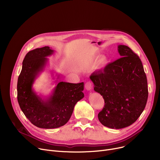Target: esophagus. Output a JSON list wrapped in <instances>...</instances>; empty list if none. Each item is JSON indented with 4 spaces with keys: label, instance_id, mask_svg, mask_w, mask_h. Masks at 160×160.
<instances>
[{
    "label": "esophagus",
    "instance_id": "obj_1",
    "mask_svg": "<svg viewBox=\"0 0 160 160\" xmlns=\"http://www.w3.org/2000/svg\"><path fill=\"white\" fill-rule=\"evenodd\" d=\"M85 88L88 91L91 90V89H92V83L90 82H88L86 83V85H85Z\"/></svg>",
    "mask_w": 160,
    "mask_h": 160
}]
</instances>
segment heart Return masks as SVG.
I'll use <instances>...</instances> for the list:
<instances>
[{
    "label": "heart",
    "mask_w": 160,
    "mask_h": 160,
    "mask_svg": "<svg viewBox=\"0 0 160 160\" xmlns=\"http://www.w3.org/2000/svg\"><path fill=\"white\" fill-rule=\"evenodd\" d=\"M97 57V55L94 56L93 58V60L96 59ZM108 60L107 57L104 56V55H102V56H100L98 58V60H97V61L96 62V65H97V67H99V68H101V67H103L106 66L108 64Z\"/></svg>",
    "instance_id": "b5f03b06"
}]
</instances>
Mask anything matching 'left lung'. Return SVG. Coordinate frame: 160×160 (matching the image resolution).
Instances as JSON below:
<instances>
[{
  "label": "left lung",
  "instance_id": "left-lung-1",
  "mask_svg": "<svg viewBox=\"0 0 160 160\" xmlns=\"http://www.w3.org/2000/svg\"><path fill=\"white\" fill-rule=\"evenodd\" d=\"M117 50L121 58L89 77L94 90L104 100L98 120L113 129L127 127L136 122L144 110L148 95L140 58L128 46L119 45Z\"/></svg>",
  "mask_w": 160,
  "mask_h": 160
}]
</instances>
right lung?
I'll use <instances>...</instances> for the list:
<instances>
[{"mask_svg": "<svg viewBox=\"0 0 160 160\" xmlns=\"http://www.w3.org/2000/svg\"><path fill=\"white\" fill-rule=\"evenodd\" d=\"M54 50L49 47L30 50L25 56L18 81V100L27 118L38 128L51 129L65 124L73 112L75 104L84 97V83H72L60 80L56 74V86L48 96L38 95L33 85L48 64V56ZM52 78L54 72H51Z\"/></svg>", "mask_w": 160, "mask_h": 160, "instance_id": "1", "label": "right lung"}]
</instances>
